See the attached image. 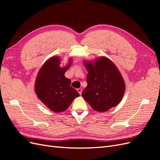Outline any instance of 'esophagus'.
<instances>
[{
  "label": "esophagus",
  "mask_w": 160,
  "mask_h": 160,
  "mask_svg": "<svg viewBox=\"0 0 160 160\" xmlns=\"http://www.w3.org/2000/svg\"><path fill=\"white\" fill-rule=\"evenodd\" d=\"M77 91H78V93H79V95H81V93H82V89H80V88L79 89H77Z\"/></svg>",
  "instance_id": "34e87169"
}]
</instances>
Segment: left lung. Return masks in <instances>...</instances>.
Masks as SVG:
<instances>
[{
	"mask_svg": "<svg viewBox=\"0 0 160 160\" xmlns=\"http://www.w3.org/2000/svg\"><path fill=\"white\" fill-rule=\"evenodd\" d=\"M88 71V86L82 96L93 110L106 112L117 106L122 101L125 84L123 77L113 62L105 57L93 61H85Z\"/></svg>",
	"mask_w": 160,
	"mask_h": 160,
	"instance_id": "1",
	"label": "left lung"
}]
</instances>
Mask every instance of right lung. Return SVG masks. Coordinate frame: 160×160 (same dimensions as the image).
Returning a JSON list of instances; mask_svg holds the SVG:
<instances>
[{"instance_id":"add662e5","label":"right lung","mask_w":160,"mask_h":160,"mask_svg":"<svg viewBox=\"0 0 160 160\" xmlns=\"http://www.w3.org/2000/svg\"><path fill=\"white\" fill-rule=\"evenodd\" d=\"M71 64L72 59L69 58L66 66L61 67V58L51 57L42 65L37 76L35 91L37 98L55 113L65 111L79 96L77 90L70 86L71 80L65 76Z\"/></svg>"}]
</instances>
